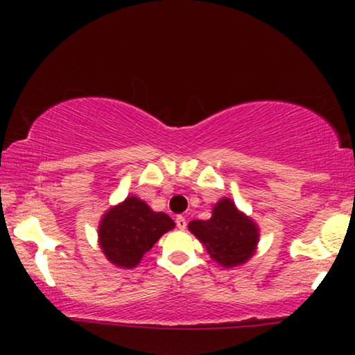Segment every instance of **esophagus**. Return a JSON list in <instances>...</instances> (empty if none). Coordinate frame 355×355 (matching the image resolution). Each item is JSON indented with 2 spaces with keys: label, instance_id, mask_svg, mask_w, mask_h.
<instances>
[{
  "label": "esophagus",
  "instance_id": "esophagus-1",
  "mask_svg": "<svg viewBox=\"0 0 355 355\" xmlns=\"http://www.w3.org/2000/svg\"><path fill=\"white\" fill-rule=\"evenodd\" d=\"M175 223H177V227L180 230H183L187 227V220H185V217H182V215H178V217L175 218Z\"/></svg>",
  "mask_w": 355,
  "mask_h": 355
}]
</instances>
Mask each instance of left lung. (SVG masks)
Listing matches in <instances>:
<instances>
[{
  "mask_svg": "<svg viewBox=\"0 0 355 355\" xmlns=\"http://www.w3.org/2000/svg\"><path fill=\"white\" fill-rule=\"evenodd\" d=\"M189 229L205 245L211 259L225 267L247 262L259 240L255 223L240 214L229 198H222L215 205L211 218L191 220Z\"/></svg>",
  "mask_w": 355,
  "mask_h": 355,
  "instance_id": "left-lung-1",
  "label": "left lung"
}]
</instances>
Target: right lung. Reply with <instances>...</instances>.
Masks as SVG:
<instances>
[{
	"label": "right lung",
	"instance_id": "right-lung-1",
	"mask_svg": "<svg viewBox=\"0 0 355 355\" xmlns=\"http://www.w3.org/2000/svg\"><path fill=\"white\" fill-rule=\"evenodd\" d=\"M173 227V220L164 211H153L140 198L128 197L101 218V250L115 266L132 268Z\"/></svg>",
	"mask_w": 355,
	"mask_h": 355
}]
</instances>
